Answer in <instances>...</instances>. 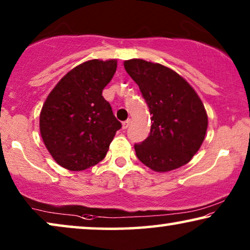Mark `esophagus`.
I'll return each instance as SVG.
<instances>
[{
    "instance_id": "esophagus-1",
    "label": "esophagus",
    "mask_w": 250,
    "mask_h": 250,
    "mask_svg": "<svg viewBox=\"0 0 250 250\" xmlns=\"http://www.w3.org/2000/svg\"><path fill=\"white\" fill-rule=\"evenodd\" d=\"M129 123H131V119H127V121H125V122H123V128L124 129H126L129 126Z\"/></svg>"
}]
</instances>
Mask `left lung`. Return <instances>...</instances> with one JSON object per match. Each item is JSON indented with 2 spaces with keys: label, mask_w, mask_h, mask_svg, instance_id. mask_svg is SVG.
<instances>
[{
  "label": "left lung",
  "mask_w": 250,
  "mask_h": 250,
  "mask_svg": "<svg viewBox=\"0 0 250 250\" xmlns=\"http://www.w3.org/2000/svg\"><path fill=\"white\" fill-rule=\"evenodd\" d=\"M151 115L150 134L134 149L150 169L166 173L192 159L203 145L208 116L194 88L170 68L143 59L124 61Z\"/></svg>",
  "instance_id": "left-lung-1"
}]
</instances>
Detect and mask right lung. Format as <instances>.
<instances>
[{
  "mask_svg": "<svg viewBox=\"0 0 250 250\" xmlns=\"http://www.w3.org/2000/svg\"><path fill=\"white\" fill-rule=\"evenodd\" d=\"M116 69L117 59L85 61L58 82L43 104L41 136L63 168L80 172L97 165L122 127L102 97Z\"/></svg>",
  "mask_w": 250,
  "mask_h": 250,
  "instance_id": "obj_1",
  "label": "right lung"
}]
</instances>
